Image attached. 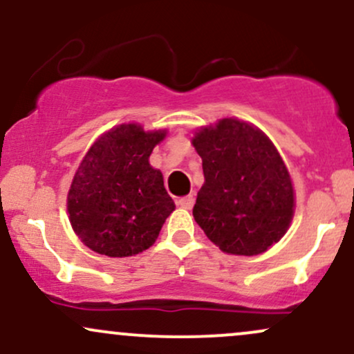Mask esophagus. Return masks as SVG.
<instances>
[{
    "instance_id": "obj_1",
    "label": "esophagus",
    "mask_w": 354,
    "mask_h": 354,
    "mask_svg": "<svg viewBox=\"0 0 354 354\" xmlns=\"http://www.w3.org/2000/svg\"><path fill=\"white\" fill-rule=\"evenodd\" d=\"M176 205L180 206V208L191 209V208H193V205H194V198H193V194H188V196H183V198H180V200L176 201Z\"/></svg>"
}]
</instances>
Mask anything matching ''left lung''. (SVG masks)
<instances>
[{
	"mask_svg": "<svg viewBox=\"0 0 354 354\" xmlns=\"http://www.w3.org/2000/svg\"><path fill=\"white\" fill-rule=\"evenodd\" d=\"M191 143L205 173L193 208L198 225L225 253H265L295 213L293 185L278 149L261 129L236 118L198 129Z\"/></svg>",
	"mask_w": 354,
	"mask_h": 354,
	"instance_id": "obj_1",
	"label": "left lung"
}]
</instances>
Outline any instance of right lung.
<instances>
[{"instance_id": "right-lung-1", "label": "right lung", "mask_w": 354, "mask_h": 354, "mask_svg": "<svg viewBox=\"0 0 354 354\" xmlns=\"http://www.w3.org/2000/svg\"><path fill=\"white\" fill-rule=\"evenodd\" d=\"M165 129L145 131L136 123L120 124L88 149L68 193V213L75 233L89 250L124 258L156 241L174 201L163 174L149 165Z\"/></svg>"}]
</instances>
